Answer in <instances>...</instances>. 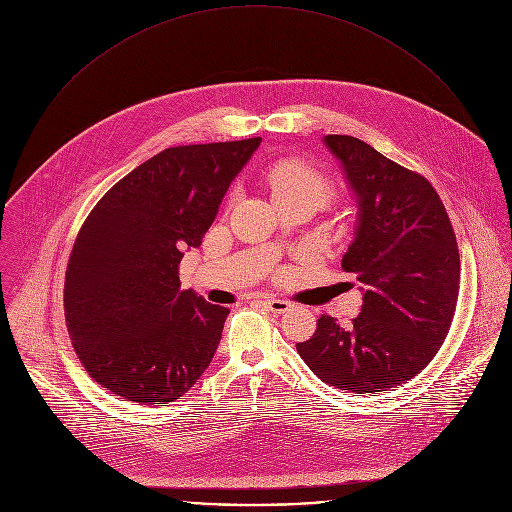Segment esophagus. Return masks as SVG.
Listing matches in <instances>:
<instances>
[{"instance_id":"1","label":"esophagus","mask_w":512,"mask_h":512,"mask_svg":"<svg viewBox=\"0 0 512 512\" xmlns=\"http://www.w3.org/2000/svg\"><path fill=\"white\" fill-rule=\"evenodd\" d=\"M263 306L269 310V312H273V314H285V312H289L291 310V304L289 302H285V300H265L263 302Z\"/></svg>"}]
</instances>
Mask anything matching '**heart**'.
Returning <instances> with one entry per match:
<instances>
[{
	"instance_id": "b5f03b06",
	"label": "heart",
	"mask_w": 512,
	"mask_h": 512,
	"mask_svg": "<svg viewBox=\"0 0 512 512\" xmlns=\"http://www.w3.org/2000/svg\"><path fill=\"white\" fill-rule=\"evenodd\" d=\"M265 182L271 190L273 200L308 196L322 204L332 194V184L318 170L298 160H283L273 164L265 172Z\"/></svg>"
}]
</instances>
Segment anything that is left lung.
Instances as JSON below:
<instances>
[{
  "label": "left lung",
  "mask_w": 512,
  "mask_h": 512,
  "mask_svg": "<svg viewBox=\"0 0 512 512\" xmlns=\"http://www.w3.org/2000/svg\"><path fill=\"white\" fill-rule=\"evenodd\" d=\"M324 145L356 202L342 269L356 273L362 308L350 328L322 316L296 348L326 385L379 393L413 379L444 344L460 289L458 243L423 176L350 135H326Z\"/></svg>",
  "instance_id": "obj_1"
}]
</instances>
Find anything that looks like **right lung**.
I'll list each match as a JSON object with an SVG mask.
<instances>
[{"instance_id": "add662e5", "label": "right lung", "mask_w": 512, "mask_h": 512, "mask_svg": "<svg viewBox=\"0 0 512 512\" xmlns=\"http://www.w3.org/2000/svg\"><path fill=\"white\" fill-rule=\"evenodd\" d=\"M261 137L168 148L91 210L64 277L66 328L87 373L141 405L180 399L206 371L229 308L180 287L231 182Z\"/></svg>"}]
</instances>
